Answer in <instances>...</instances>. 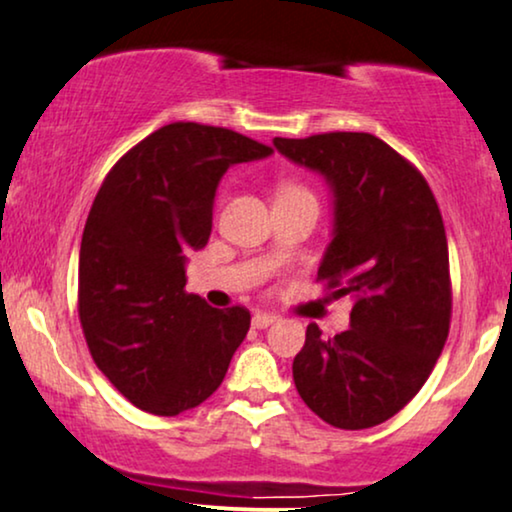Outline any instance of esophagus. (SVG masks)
<instances>
[{"label":"esophagus","instance_id":"esophagus-1","mask_svg":"<svg viewBox=\"0 0 512 512\" xmlns=\"http://www.w3.org/2000/svg\"><path fill=\"white\" fill-rule=\"evenodd\" d=\"M272 322H277V315H270V313H256L251 317V327L254 329H268Z\"/></svg>","mask_w":512,"mask_h":512}]
</instances>
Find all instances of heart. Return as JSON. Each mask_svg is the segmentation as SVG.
<instances>
[{
    "instance_id": "1",
    "label": "heart",
    "mask_w": 512,
    "mask_h": 512,
    "mask_svg": "<svg viewBox=\"0 0 512 512\" xmlns=\"http://www.w3.org/2000/svg\"><path fill=\"white\" fill-rule=\"evenodd\" d=\"M287 192H303V190L296 188V185H291V183H282L280 185V195H287Z\"/></svg>"
}]
</instances>
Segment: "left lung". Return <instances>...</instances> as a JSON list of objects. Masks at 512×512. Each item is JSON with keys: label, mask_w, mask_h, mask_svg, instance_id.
Returning <instances> with one entry per match:
<instances>
[{"label": "left lung", "mask_w": 512, "mask_h": 512, "mask_svg": "<svg viewBox=\"0 0 512 512\" xmlns=\"http://www.w3.org/2000/svg\"><path fill=\"white\" fill-rule=\"evenodd\" d=\"M272 143L327 181L334 230L317 280L353 298L350 329L324 338L308 324L294 357L296 390L329 426H378L428 381L449 334L440 207L426 178L371 134L334 131Z\"/></svg>", "instance_id": "obj_1"}]
</instances>
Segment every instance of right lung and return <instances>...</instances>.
Wrapping results in <instances>:
<instances>
[{"label":"right lung","mask_w":512,"mask_h":512,"mask_svg":"<svg viewBox=\"0 0 512 512\" xmlns=\"http://www.w3.org/2000/svg\"><path fill=\"white\" fill-rule=\"evenodd\" d=\"M270 155L223 126L176 122L105 176L79 249V322L96 367L138 409L202 404L247 336L249 310L188 294L185 263L209 240L225 171Z\"/></svg>","instance_id":"1"}]
</instances>
